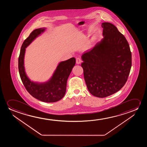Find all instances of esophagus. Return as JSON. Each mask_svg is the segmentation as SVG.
I'll return each instance as SVG.
<instances>
[{
	"label": "esophagus",
	"instance_id": "obj_1",
	"mask_svg": "<svg viewBox=\"0 0 147 147\" xmlns=\"http://www.w3.org/2000/svg\"><path fill=\"white\" fill-rule=\"evenodd\" d=\"M76 63L77 64H80L82 62V60H81V59L80 58H76Z\"/></svg>",
	"mask_w": 147,
	"mask_h": 147
}]
</instances>
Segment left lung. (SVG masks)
<instances>
[{"mask_svg":"<svg viewBox=\"0 0 147 147\" xmlns=\"http://www.w3.org/2000/svg\"><path fill=\"white\" fill-rule=\"evenodd\" d=\"M104 38L82 56L81 67L87 87L94 96L104 98L119 90L127 82L131 67L129 43L116 26L101 24Z\"/></svg>","mask_w":147,"mask_h":147,"instance_id":"8db88e82","label":"left lung"}]
</instances>
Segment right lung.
Segmentation results:
<instances>
[{
    "mask_svg": "<svg viewBox=\"0 0 147 147\" xmlns=\"http://www.w3.org/2000/svg\"><path fill=\"white\" fill-rule=\"evenodd\" d=\"M45 30L44 28L36 29L24 40L18 57V71L20 79L25 88L35 98L45 102H55L64 97L66 90L67 81L74 66L76 60L71 58L59 64L52 78L48 82L38 84L30 81L24 71V59L26 47Z\"/></svg>",
    "mask_w": 147,
    "mask_h": 147,
    "instance_id": "right-lung-1",
    "label": "right lung"
}]
</instances>
